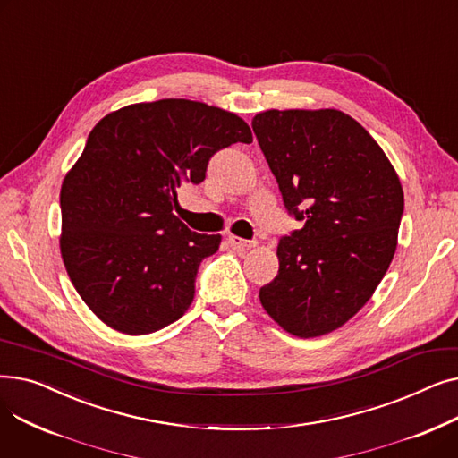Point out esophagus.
Instances as JSON below:
<instances>
[{"label": "esophagus", "instance_id": "34e87169", "mask_svg": "<svg viewBox=\"0 0 458 458\" xmlns=\"http://www.w3.org/2000/svg\"><path fill=\"white\" fill-rule=\"evenodd\" d=\"M226 242H228V245H230L235 252H245V250L256 247V242H247V239L237 237V235H228Z\"/></svg>", "mask_w": 458, "mask_h": 458}]
</instances>
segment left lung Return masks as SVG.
I'll list each match as a JSON object with an SVG mask.
<instances>
[{
  "label": "left lung",
  "mask_w": 458,
  "mask_h": 458,
  "mask_svg": "<svg viewBox=\"0 0 458 458\" xmlns=\"http://www.w3.org/2000/svg\"><path fill=\"white\" fill-rule=\"evenodd\" d=\"M252 130L287 211L304 221L280 239L259 302L285 332L318 338L358 314L386 275L403 187L378 142L338 109H269Z\"/></svg>",
  "instance_id": "obj_1"
}]
</instances>
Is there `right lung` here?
<instances>
[{
    "label": "right lung",
    "instance_id": "right-lung-1",
    "mask_svg": "<svg viewBox=\"0 0 458 458\" xmlns=\"http://www.w3.org/2000/svg\"><path fill=\"white\" fill-rule=\"evenodd\" d=\"M233 142H252L242 116L183 98L131 104L92 128L61 185L59 247L102 323L142 335L185 314L221 235L178 219L176 189L204 182L209 157Z\"/></svg>",
    "mask_w": 458,
    "mask_h": 458
}]
</instances>
